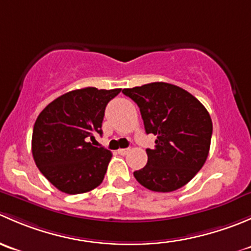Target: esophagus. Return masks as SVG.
<instances>
[{
  "instance_id": "esophagus-1",
  "label": "esophagus",
  "mask_w": 251,
  "mask_h": 251,
  "mask_svg": "<svg viewBox=\"0 0 251 251\" xmlns=\"http://www.w3.org/2000/svg\"><path fill=\"white\" fill-rule=\"evenodd\" d=\"M118 153L120 154V155H125V154L128 153V148H126V149H124V148L118 149Z\"/></svg>"
}]
</instances>
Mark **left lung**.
Here are the masks:
<instances>
[{
    "label": "left lung",
    "mask_w": 251,
    "mask_h": 251,
    "mask_svg": "<svg viewBox=\"0 0 251 251\" xmlns=\"http://www.w3.org/2000/svg\"><path fill=\"white\" fill-rule=\"evenodd\" d=\"M123 93L137 103L147 133L156 136L148 161L133 176L154 192H173L188 183L209 155L212 121L194 96L178 86L151 82Z\"/></svg>",
    "instance_id": "1"
}]
</instances>
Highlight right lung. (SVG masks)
I'll use <instances>...</instances> for the list:
<instances>
[{
    "label": "right lung",
    "mask_w": 251,
    "mask_h": 251,
    "mask_svg": "<svg viewBox=\"0 0 251 251\" xmlns=\"http://www.w3.org/2000/svg\"><path fill=\"white\" fill-rule=\"evenodd\" d=\"M121 88L74 90L45 108L32 131L31 151L41 174L59 191L81 194L102 183L111 151L95 147L102 135L104 110Z\"/></svg>",
    "instance_id": "1"
}]
</instances>
